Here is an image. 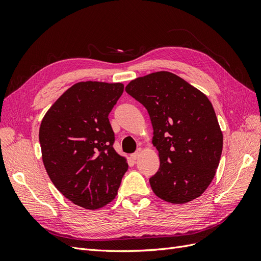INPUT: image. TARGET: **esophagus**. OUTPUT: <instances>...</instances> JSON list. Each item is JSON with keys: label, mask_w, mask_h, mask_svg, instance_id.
<instances>
[{"label": "esophagus", "mask_w": 261, "mask_h": 261, "mask_svg": "<svg viewBox=\"0 0 261 261\" xmlns=\"http://www.w3.org/2000/svg\"><path fill=\"white\" fill-rule=\"evenodd\" d=\"M140 153H141V150L139 149V150H137V151L135 152V153H133L132 155H130V158L133 160H137L138 158H139V155H140Z\"/></svg>", "instance_id": "obj_1"}]
</instances>
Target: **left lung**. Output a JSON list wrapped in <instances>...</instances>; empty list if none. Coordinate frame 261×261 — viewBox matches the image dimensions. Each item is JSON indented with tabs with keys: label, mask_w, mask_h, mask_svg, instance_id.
Instances as JSON below:
<instances>
[{
	"label": "left lung",
	"mask_w": 261,
	"mask_h": 261,
	"mask_svg": "<svg viewBox=\"0 0 261 261\" xmlns=\"http://www.w3.org/2000/svg\"><path fill=\"white\" fill-rule=\"evenodd\" d=\"M148 111L160 168L150 177L153 193L181 204L203 194L219 167L223 134L211 102L179 76L161 70L125 88Z\"/></svg>",
	"instance_id": "obj_1"
}]
</instances>
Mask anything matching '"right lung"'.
Here are the masks:
<instances>
[{
  "mask_svg": "<svg viewBox=\"0 0 261 261\" xmlns=\"http://www.w3.org/2000/svg\"><path fill=\"white\" fill-rule=\"evenodd\" d=\"M124 91L121 83L81 82L43 116L39 140L46 173L73 203L96 210L111 202L128 169L114 148L109 113Z\"/></svg>",
  "mask_w": 261,
  "mask_h": 261,
  "instance_id": "add662e5",
  "label": "right lung"
}]
</instances>
